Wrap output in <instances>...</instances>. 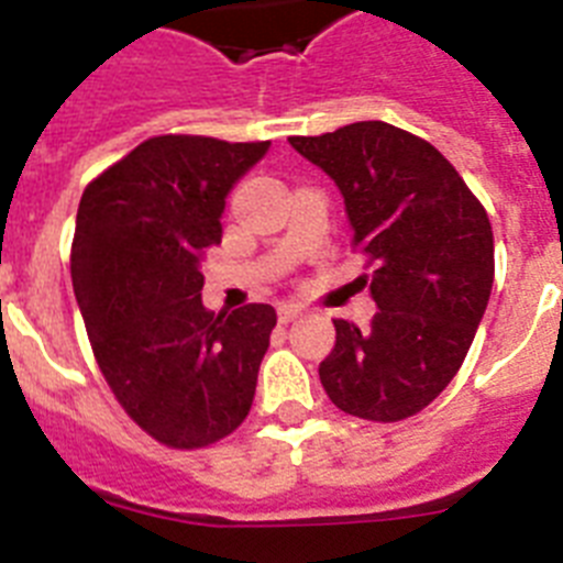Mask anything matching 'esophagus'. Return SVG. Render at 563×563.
Returning <instances> with one entry per match:
<instances>
[{"label":"esophagus","instance_id":"obj_1","mask_svg":"<svg viewBox=\"0 0 563 563\" xmlns=\"http://www.w3.org/2000/svg\"><path fill=\"white\" fill-rule=\"evenodd\" d=\"M276 310H278V321H282V324H290V321H296V318L305 312L301 310V305H292V301H282Z\"/></svg>","mask_w":563,"mask_h":563}]
</instances>
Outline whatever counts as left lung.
Wrapping results in <instances>:
<instances>
[{
  "mask_svg": "<svg viewBox=\"0 0 563 563\" xmlns=\"http://www.w3.org/2000/svg\"><path fill=\"white\" fill-rule=\"evenodd\" d=\"M290 146L335 180L352 242L375 262V318L363 330L338 318L321 386L346 415L406 420L454 380L474 343L494 287L490 220L431 143L391 123H350Z\"/></svg>",
  "mask_w": 563,
  "mask_h": 563,
  "instance_id": "left-lung-1",
  "label": "left lung"
}]
</instances>
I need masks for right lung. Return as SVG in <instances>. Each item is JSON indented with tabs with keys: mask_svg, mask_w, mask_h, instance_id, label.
I'll use <instances>...</instances> for the list:
<instances>
[{
	"mask_svg": "<svg viewBox=\"0 0 563 563\" xmlns=\"http://www.w3.org/2000/svg\"><path fill=\"white\" fill-rule=\"evenodd\" d=\"M271 148L200 134L148 137L89 183L73 239V290L96 361L126 415L172 449L242 426L276 310L202 307V256L222 213Z\"/></svg>",
	"mask_w": 563,
	"mask_h": 563,
	"instance_id": "right-lung-1",
	"label": "right lung"
}]
</instances>
